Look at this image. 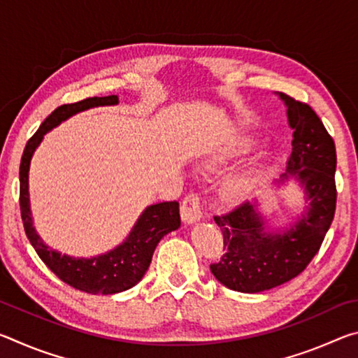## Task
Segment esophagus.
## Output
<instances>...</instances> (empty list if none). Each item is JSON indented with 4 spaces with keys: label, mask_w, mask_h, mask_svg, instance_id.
<instances>
[{
    "label": "esophagus",
    "mask_w": 358,
    "mask_h": 358,
    "mask_svg": "<svg viewBox=\"0 0 358 358\" xmlns=\"http://www.w3.org/2000/svg\"><path fill=\"white\" fill-rule=\"evenodd\" d=\"M181 220L185 224H194L202 217V205L197 194H187L181 203Z\"/></svg>",
    "instance_id": "esophagus-1"
}]
</instances>
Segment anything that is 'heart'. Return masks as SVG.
Wrapping results in <instances>:
<instances>
[{
    "label": "heart",
    "mask_w": 358,
    "mask_h": 358,
    "mask_svg": "<svg viewBox=\"0 0 358 358\" xmlns=\"http://www.w3.org/2000/svg\"><path fill=\"white\" fill-rule=\"evenodd\" d=\"M259 147H260V142L256 137H251V136L237 137L224 145V147H221L220 151H217L213 157H210V159L205 162L203 169L208 172H213L217 167H221L229 161L251 155L252 151H256ZM264 167H265L264 164H260L256 167L245 169L243 172L234 175V177H230L229 180L224 181L220 192L222 203L229 205V207H237V205L243 203L252 192L254 186H256L259 180V175L262 173Z\"/></svg>",
    "instance_id": "obj_1"
}]
</instances>
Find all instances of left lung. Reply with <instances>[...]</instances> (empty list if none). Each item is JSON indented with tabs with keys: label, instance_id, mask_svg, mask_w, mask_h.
<instances>
[{
	"label": "left lung",
	"instance_id": "obj_1",
	"mask_svg": "<svg viewBox=\"0 0 358 358\" xmlns=\"http://www.w3.org/2000/svg\"><path fill=\"white\" fill-rule=\"evenodd\" d=\"M276 94L294 132L287 169L275 185L299 183L308 205L281 229H271L257 199L215 216L226 252L210 270L224 286L245 294L264 292L300 275L317 254L336 208L335 142L310 106Z\"/></svg>",
	"mask_w": 358,
	"mask_h": 358
}]
</instances>
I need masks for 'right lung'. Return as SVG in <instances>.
Returning a JSON list of instances; mask_svg holds the SVG:
<instances>
[{
    "label": "right lung",
    "mask_w": 358,
    "mask_h": 358,
    "mask_svg": "<svg viewBox=\"0 0 358 358\" xmlns=\"http://www.w3.org/2000/svg\"><path fill=\"white\" fill-rule=\"evenodd\" d=\"M118 96L104 98H88L76 104H64L55 108L44 123L39 126L36 134L29 138L20 161V211L25 234L29 243L38 252L48 268L59 280L82 292L93 295H112L134 287L147 273L151 257L161 238L172 230L180 227V205L178 202H161L148 205L132 226L123 243L113 250L93 257H74L52 250L36 232L33 226L31 207H29L28 175L33 155L39 147L42 138L48 131L57 128L76 113H80L93 107L117 106Z\"/></svg>",
    "instance_id": "obj_1"
}]
</instances>
